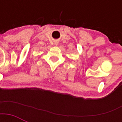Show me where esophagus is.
<instances>
[{
    "instance_id": "34e87169",
    "label": "esophagus",
    "mask_w": 122,
    "mask_h": 122,
    "mask_svg": "<svg viewBox=\"0 0 122 122\" xmlns=\"http://www.w3.org/2000/svg\"><path fill=\"white\" fill-rule=\"evenodd\" d=\"M55 45H56V46H57V45H58V43H57V42H55Z\"/></svg>"
}]
</instances>
